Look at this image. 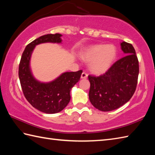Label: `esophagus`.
Instances as JSON below:
<instances>
[{"instance_id":"1","label":"esophagus","mask_w":155,"mask_h":155,"mask_svg":"<svg viewBox=\"0 0 155 155\" xmlns=\"http://www.w3.org/2000/svg\"><path fill=\"white\" fill-rule=\"evenodd\" d=\"M88 77V74L86 73V72H83L81 74V78H87Z\"/></svg>"}]
</instances>
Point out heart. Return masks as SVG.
<instances>
[{
    "instance_id": "b5f03b06",
    "label": "heart",
    "mask_w": 155,
    "mask_h": 155,
    "mask_svg": "<svg viewBox=\"0 0 155 155\" xmlns=\"http://www.w3.org/2000/svg\"><path fill=\"white\" fill-rule=\"evenodd\" d=\"M117 48L113 45H92L80 52L83 61L89 62L90 71L96 74H104L109 70L116 59Z\"/></svg>"
}]
</instances>
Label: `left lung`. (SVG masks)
Returning <instances> with one entry per match:
<instances>
[{"label": "left lung", "instance_id": "obj_1", "mask_svg": "<svg viewBox=\"0 0 155 155\" xmlns=\"http://www.w3.org/2000/svg\"><path fill=\"white\" fill-rule=\"evenodd\" d=\"M120 47L124 57L105 74L99 77L88 76L89 100L101 111H111L123 106L136 90L139 67L135 50L132 45L124 41L120 42Z\"/></svg>", "mask_w": 155, "mask_h": 155}]
</instances>
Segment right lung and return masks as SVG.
Masks as SVG:
<instances>
[{
  "instance_id": "right-lung-1",
  "label": "right lung",
  "mask_w": 155,
  "mask_h": 155,
  "mask_svg": "<svg viewBox=\"0 0 155 155\" xmlns=\"http://www.w3.org/2000/svg\"><path fill=\"white\" fill-rule=\"evenodd\" d=\"M62 35L48 34L35 39L26 47L20 62L18 77L25 98L32 107L42 113L54 114L62 110L71 100L70 92L80 80L83 71L65 72L54 80L44 83L36 78L31 68V59L35 47L51 42L61 43Z\"/></svg>"
}]
</instances>
